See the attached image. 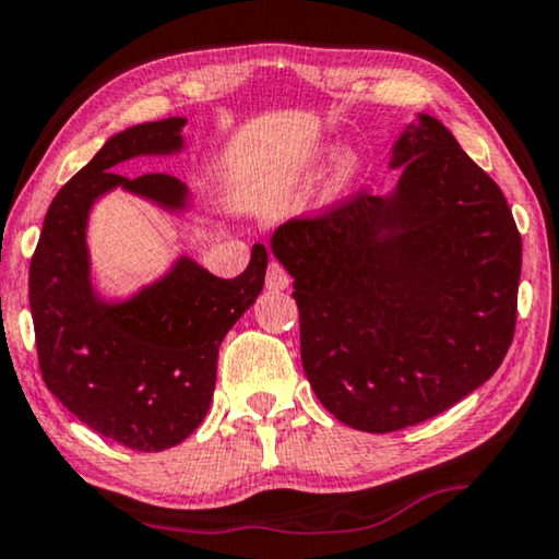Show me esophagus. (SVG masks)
I'll return each mask as SVG.
<instances>
[{"mask_svg": "<svg viewBox=\"0 0 559 559\" xmlns=\"http://www.w3.org/2000/svg\"><path fill=\"white\" fill-rule=\"evenodd\" d=\"M288 273L278 261L269 263V271H265V288L269 290H283L288 288Z\"/></svg>", "mask_w": 559, "mask_h": 559, "instance_id": "obj_1", "label": "esophagus"}]
</instances>
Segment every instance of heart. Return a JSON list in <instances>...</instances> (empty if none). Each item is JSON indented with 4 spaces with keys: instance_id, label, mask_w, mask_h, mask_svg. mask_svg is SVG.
I'll use <instances>...</instances> for the list:
<instances>
[{
    "instance_id": "b5f03b06",
    "label": "heart",
    "mask_w": 559,
    "mask_h": 559,
    "mask_svg": "<svg viewBox=\"0 0 559 559\" xmlns=\"http://www.w3.org/2000/svg\"><path fill=\"white\" fill-rule=\"evenodd\" d=\"M352 175H355V162H342L340 167H336V175H334V187H344L352 179Z\"/></svg>"
}]
</instances>
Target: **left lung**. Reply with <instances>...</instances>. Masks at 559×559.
<instances>
[{
	"instance_id": "obj_1",
	"label": "left lung",
	"mask_w": 559,
	"mask_h": 559,
	"mask_svg": "<svg viewBox=\"0 0 559 559\" xmlns=\"http://www.w3.org/2000/svg\"><path fill=\"white\" fill-rule=\"evenodd\" d=\"M397 192L288 219L301 361L321 405L365 433L436 418L484 384L514 340L522 235L499 185L443 123L395 146Z\"/></svg>"
}]
</instances>
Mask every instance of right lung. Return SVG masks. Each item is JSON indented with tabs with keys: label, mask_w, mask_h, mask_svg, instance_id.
Returning a JSON list of instances; mask_svg holds the SVG:
<instances>
[{
	"label": "right lung",
	"mask_w": 559,
	"mask_h": 559,
	"mask_svg": "<svg viewBox=\"0 0 559 559\" xmlns=\"http://www.w3.org/2000/svg\"><path fill=\"white\" fill-rule=\"evenodd\" d=\"M185 119L131 126L55 194L29 261L37 361L47 390L91 430L133 451H164L194 433L207 415L217 349L263 290L269 253L255 242L248 269L217 278L182 258L167 278L119 306L91 290L85 217L114 187L182 207L185 185L164 171L116 175L139 154L182 146Z\"/></svg>",
	"instance_id": "add662e5"
}]
</instances>
